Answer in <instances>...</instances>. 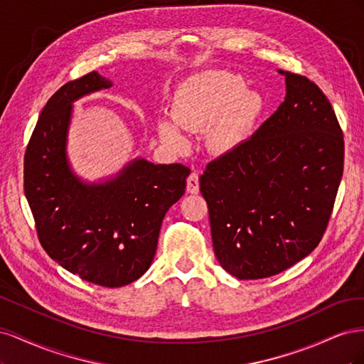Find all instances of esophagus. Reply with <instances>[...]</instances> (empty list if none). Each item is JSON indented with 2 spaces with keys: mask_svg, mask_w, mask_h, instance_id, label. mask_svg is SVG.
Segmentation results:
<instances>
[{
  "mask_svg": "<svg viewBox=\"0 0 364 364\" xmlns=\"http://www.w3.org/2000/svg\"><path fill=\"white\" fill-rule=\"evenodd\" d=\"M199 174L197 173H191L188 181H186V191L191 194H197L199 193Z\"/></svg>",
  "mask_w": 364,
  "mask_h": 364,
  "instance_id": "esophagus-1",
  "label": "esophagus"
}]
</instances>
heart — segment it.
<instances>
[{"label":"heart","mask_w":364,"mask_h":364,"mask_svg":"<svg viewBox=\"0 0 364 364\" xmlns=\"http://www.w3.org/2000/svg\"><path fill=\"white\" fill-rule=\"evenodd\" d=\"M261 92L247 90L237 73L206 70L181 82L173 92V118H161L158 132L174 150L188 146L185 132L208 130V146L215 153H229L246 142L266 114Z\"/></svg>","instance_id":"heart-1"}]
</instances>
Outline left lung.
<instances>
[{"instance_id": "8db88e82", "label": "left lung", "mask_w": 364, "mask_h": 364, "mask_svg": "<svg viewBox=\"0 0 364 364\" xmlns=\"http://www.w3.org/2000/svg\"><path fill=\"white\" fill-rule=\"evenodd\" d=\"M278 73L277 112L200 176L215 257L238 279L273 277L310 255L343 174V134L326 95L304 75Z\"/></svg>"}]
</instances>
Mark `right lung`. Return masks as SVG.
<instances>
[{"label": "right lung", "mask_w": 364, "mask_h": 364, "mask_svg": "<svg viewBox=\"0 0 364 364\" xmlns=\"http://www.w3.org/2000/svg\"><path fill=\"white\" fill-rule=\"evenodd\" d=\"M111 86L92 71L51 95L27 146L24 190L48 255L82 279L115 289L149 270L165 213L183 196L191 170L146 158L98 182L73 170L67 146L74 102Z\"/></svg>", "instance_id": "obj_1"}]
</instances>
